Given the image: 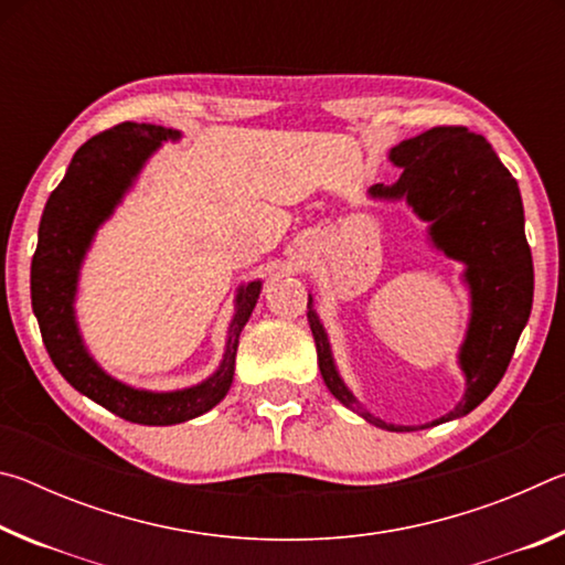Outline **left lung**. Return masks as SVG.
Returning a JSON list of instances; mask_svg holds the SVG:
<instances>
[{
	"mask_svg": "<svg viewBox=\"0 0 565 565\" xmlns=\"http://www.w3.org/2000/svg\"><path fill=\"white\" fill-rule=\"evenodd\" d=\"M401 169L394 184H376L369 199L404 202L426 224L434 252L463 266L468 323L456 363L463 374V396L441 418L418 426L386 424L363 408L341 379L329 333L309 294V327L317 341L323 384L366 424L386 431H420L461 418L499 386L525 329L533 306V259L525 242L521 191L481 134L463 127H436L388 151Z\"/></svg>",
	"mask_w": 565,
	"mask_h": 565,
	"instance_id": "obj_1",
	"label": "left lung"
}]
</instances>
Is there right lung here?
<instances>
[{
  "instance_id": "obj_1",
  "label": "right lung",
  "mask_w": 565,
  "mask_h": 565,
  "mask_svg": "<svg viewBox=\"0 0 565 565\" xmlns=\"http://www.w3.org/2000/svg\"><path fill=\"white\" fill-rule=\"evenodd\" d=\"M181 137L184 134L177 129L127 121L97 134L76 149L60 186L46 199L40 242L32 259V309L56 371L94 404L141 426L184 424L212 411L228 394L234 381L238 337L264 286L262 279L238 286L222 361L214 374L194 386L174 391L129 386L104 371L102 363L92 356L76 321L82 266L87 262L97 232L137 186L149 159L161 145L179 141Z\"/></svg>"
}]
</instances>
